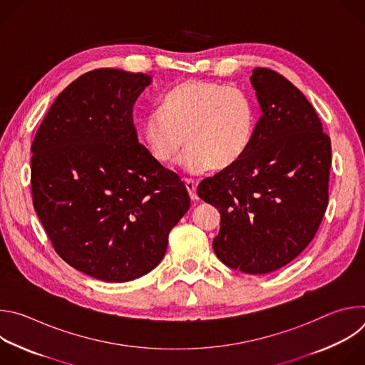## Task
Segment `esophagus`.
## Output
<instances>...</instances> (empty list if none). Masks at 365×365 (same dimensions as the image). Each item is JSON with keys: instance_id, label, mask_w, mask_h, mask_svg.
I'll return each mask as SVG.
<instances>
[{"instance_id": "esophagus-1", "label": "esophagus", "mask_w": 365, "mask_h": 365, "mask_svg": "<svg viewBox=\"0 0 365 365\" xmlns=\"http://www.w3.org/2000/svg\"><path fill=\"white\" fill-rule=\"evenodd\" d=\"M185 186H186V189H187V192H189V196H190V199L192 200H197L199 197H197V193H196V183L193 182V180H190V179H186L185 180Z\"/></svg>"}]
</instances>
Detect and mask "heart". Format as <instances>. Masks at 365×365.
<instances>
[{"label": "heart", "instance_id": "heart-1", "mask_svg": "<svg viewBox=\"0 0 365 365\" xmlns=\"http://www.w3.org/2000/svg\"><path fill=\"white\" fill-rule=\"evenodd\" d=\"M254 131V111L238 88L202 79H187L165 96L162 113L141 123V137L153 158L173 163L185 145L182 166L189 173L225 169L241 159Z\"/></svg>", "mask_w": 365, "mask_h": 365}]
</instances>
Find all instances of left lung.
Wrapping results in <instances>:
<instances>
[{
	"instance_id": "left-lung-1",
	"label": "left lung",
	"mask_w": 365,
	"mask_h": 365,
	"mask_svg": "<svg viewBox=\"0 0 365 365\" xmlns=\"http://www.w3.org/2000/svg\"><path fill=\"white\" fill-rule=\"evenodd\" d=\"M262 117L241 159L197 186L217 206L212 247L242 273H272L314 240L328 206L331 140L306 96L284 76L255 68L250 78Z\"/></svg>"
}]
</instances>
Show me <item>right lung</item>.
Returning <instances> with one entry per match:
<instances>
[{
    "label": "right lung",
    "mask_w": 365,
    "mask_h": 365,
    "mask_svg": "<svg viewBox=\"0 0 365 365\" xmlns=\"http://www.w3.org/2000/svg\"><path fill=\"white\" fill-rule=\"evenodd\" d=\"M151 76L95 69L51 103L31 144V193L56 252L110 283L158 266L190 206L185 183L138 143L133 108Z\"/></svg>",
    "instance_id": "obj_1"
}]
</instances>
